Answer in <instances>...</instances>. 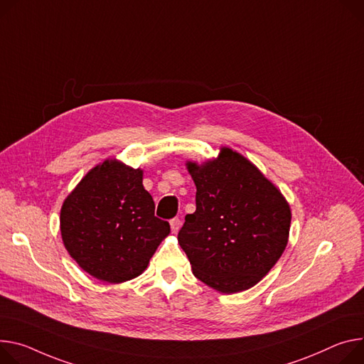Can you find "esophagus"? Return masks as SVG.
<instances>
[{"mask_svg": "<svg viewBox=\"0 0 364 364\" xmlns=\"http://www.w3.org/2000/svg\"><path fill=\"white\" fill-rule=\"evenodd\" d=\"M170 225H171L173 232H178V229H180V226H181V219H180V218H173V219L170 220Z\"/></svg>", "mask_w": 364, "mask_h": 364, "instance_id": "obj_1", "label": "esophagus"}]
</instances>
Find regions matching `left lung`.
I'll return each mask as SVG.
<instances>
[{
	"label": "left lung",
	"instance_id": "left-lung-1",
	"mask_svg": "<svg viewBox=\"0 0 364 364\" xmlns=\"http://www.w3.org/2000/svg\"><path fill=\"white\" fill-rule=\"evenodd\" d=\"M196 212L186 215L178 244L193 274L222 293L257 284L283 254L290 208L255 165L229 148L216 159L187 162Z\"/></svg>",
	"mask_w": 364,
	"mask_h": 364
}]
</instances>
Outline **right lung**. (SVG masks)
<instances>
[{"label":"right lung","mask_w":364,"mask_h":364,"mask_svg":"<svg viewBox=\"0 0 364 364\" xmlns=\"http://www.w3.org/2000/svg\"><path fill=\"white\" fill-rule=\"evenodd\" d=\"M65 248L92 277L122 283L138 277L170 223L155 216L142 171L114 159L94 167L60 209Z\"/></svg>","instance_id":"obj_1"}]
</instances>
